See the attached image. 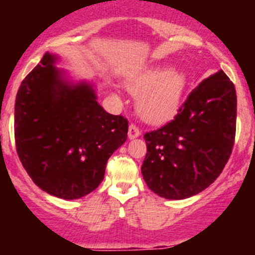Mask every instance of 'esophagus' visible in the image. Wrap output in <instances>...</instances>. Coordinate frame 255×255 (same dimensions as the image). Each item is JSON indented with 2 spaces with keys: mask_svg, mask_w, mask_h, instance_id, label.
<instances>
[{
  "mask_svg": "<svg viewBox=\"0 0 255 255\" xmlns=\"http://www.w3.org/2000/svg\"><path fill=\"white\" fill-rule=\"evenodd\" d=\"M139 135H140V130H139L135 125H130L129 126V132H128V136H129V139L138 138Z\"/></svg>",
  "mask_w": 255,
  "mask_h": 255,
  "instance_id": "obj_1",
  "label": "esophagus"
}]
</instances>
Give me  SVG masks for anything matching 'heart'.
Masks as SVG:
<instances>
[{
	"label": "heart",
	"mask_w": 255,
	"mask_h": 255,
	"mask_svg": "<svg viewBox=\"0 0 255 255\" xmlns=\"http://www.w3.org/2000/svg\"><path fill=\"white\" fill-rule=\"evenodd\" d=\"M188 84L184 70L168 66L150 67L126 80L130 93L138 96L139 115L150 124L167 123L179 114Z\"/></svg>",
	"instance_id": "b5f03b06"
}]
</instances>
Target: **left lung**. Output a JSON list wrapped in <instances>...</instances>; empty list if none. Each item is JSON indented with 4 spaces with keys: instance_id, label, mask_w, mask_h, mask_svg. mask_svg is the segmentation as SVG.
I'll return each instance as SVG.
<instances>
[{
    "instance_id": "obj_1",
    "label": "left lung",
    "mask_w": 255,
    "mask_h": 255,
    "mask_svg": "<svg viewBox=\"0 0 255 255\" xmlns=\"http://www.w3.org/2000/svg\"><path fill=\"white\" fill-rule=\"evenodd\" d=\"M235 128V87L218 70L193 89L171 123L144 135L141 175L148 188L173 200L203 191L229 161Z\"/></svg>"
}]
</instances>
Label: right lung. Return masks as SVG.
I'll return each mask as SVG.
<instances>
[{
	"instance_id": "1",
	"label": "right lung",
	"mask_w": 255,
	"mask_h": 255,
	"mask_svg": "<svg viewBox=\"0 0 255 255\" xmlns=\"http://www.w3.org/2000/svg\"><path fill=\"white\" fill-rule=\"evenodd\" d=\"M46 52L19 88L15 141L35 185L61 199L85 197L98 188L106 164L128 138L129 123L98 103L97 83L76 80Z\"/></svg>"
}]
</instances>
